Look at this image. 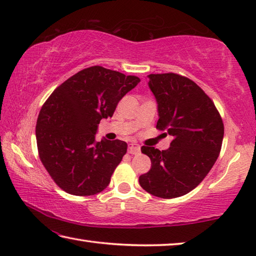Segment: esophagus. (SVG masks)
Masks as SVG:
<instances>
[{"mask_svg":"<svg viewBox=\"0 0 256 256\" xmlns=\"http://www.w3.org/2000/svg\"><path fill=\"white\" fill-rule=\"evenodd\" d=\"M140 146L136 144H128V154H140Z\"/></svg>","mask_w":256,"mask_h":256,"instance_id":"esophagus-1","label":"esophagus"}]
</instances>
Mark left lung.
Returning a JSON list of instances; mask_svg holds the SVG:
<instances>
[{
	"instance_id": "8db88e82",
	"label": "left lung",
	"mask_w": 256,
	"mask_h": 256,
	"mask_svg": "<svg viewBox=\"0 0 256 256\" xmlns=\"http://www.w3.org/2000/svg\"><path fill=\"white\" fill-rule=\"evenodd\" d=\"M149 88L158 102V130L172 136L160 151L141 148L151 160L138 177L141 188L154 196H185L204 180L222 150L224 123L211 98L196 82L177 73L149 74Z\"/></svg>"
}]
</instances>
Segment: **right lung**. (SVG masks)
<instances>
[{
  "label": "right lung",
  "mask_w": 256,
  "mask_h": 256,
  "mask_svg": "<svg viewBox=\"0 0 256 256\" xmlns=\"http://www.w3.org/2000/svg\"><path fill=\"white\" fill-rule=\"evenodd\" d=\"M140 79L102 66H90L58 86L37 118L38 154L58 188L78 196L105 190L126 154V142L94 141L102 118Z\"/></svg>",
  "instance_id": "right-lung-1"
}]
</instances>
